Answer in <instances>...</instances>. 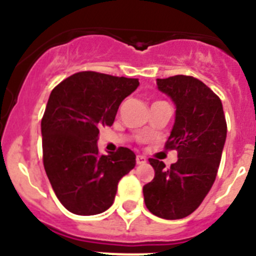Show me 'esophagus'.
<instances>
[{
    "instance_id": "obj_1",
    "label": "esophagus",
    "mask_w": 256,
    "mask_h": 256,
    "mask_svg": "<svg viewBox=\"0 0 256 256\" xmlns=\"http://www.w3.org/2000/svg\"><path fill=\"white\" fill-rule=\"evenodd\" d=\"M136 162H137V164H144V162H146V158L144 155H137L136 156Z\"/></svg>"
}]
</instances>
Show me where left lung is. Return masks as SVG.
I'll use <instances>...</instances> for the list:
<instances>
[{
  "label": "left lung",
  "mask_w": 256,
  "mask_h": 256,
  "mask_svg": "<svg viewBox=\"0 0 256 256\" xmlns=\"http://www.w3.org/2000/svg\"><path fill=\"white\" fill-rule=\"evenodd\" d=\"M158 90L176 105L166 148L178 151L177 162L165 168L148 159L155 177L144 186L146 208L162 219H182L195 212L216 180L227 137L222 101L206 84L187 76L156 79Z\"/></svg>",
  "instance_id": "1"
}]
</instances>
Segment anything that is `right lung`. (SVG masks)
Returning <instances> with one entry per match:
<instances>
[{
  "mask_svg": "<svg viewBox=\"0 0 256 256\" xmlns=\"http://www.w3.org/2000/svg\"><path fill=\"white\" fill-rule=\"evenodd\" d=\"M138 79L80 72L50 94L40 132L44 165L60 202L76 216H94L114 202L118 183L136 165L126 148L100 155L102 126H112L119 105L137 90Z\"/></svg>",
  "mask_w": 256,
  "mask_h": 256,
  "instance_id": "right-lung-1",
  "label": "right lung"
}]
</instances>
